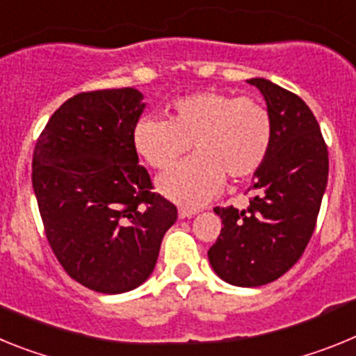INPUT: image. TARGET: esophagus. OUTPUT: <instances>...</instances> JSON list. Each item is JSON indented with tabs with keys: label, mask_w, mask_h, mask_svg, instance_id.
Wrapping results in <instances>:
<instances>
[{
	"label": "esophagus",
	"mask_w": 356,
	"mask_h": 356,
	"mask_svg": "<svg viewBox=\"0 0 356 356\" xmlns=\"http://www.w3.org/2000/svg\"><path fill=\"white\" fill-rule=\"evenodd\" d=\"M197 213L196 209H184L181 207L180 210H178V216H180V219H191V217H194Z\"/></svg>",
	"instance_id": "34e87169"
}]
</instances>
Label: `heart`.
<instances>
[{
  "label": "heart",
  "mask_w": 356,
  "mask_h": 356,
  "mask_svg": "<svg viewBox=\"0 0 356 356\" xmlns=\"http://www.w3.org/2000/svg\"><path fill=\"white\" fill-rule=\"evenodd\" d=\"M131 139L155 169L172 165L193 144L196 155L163 172L159 191L180 205L200 207L221 191L226 176L242 180L262 168L275 127L271 112L253 97L197 90L175 99L169 119H139Z\"/></svg>",
  "instance_id": "obj_1"
}]
</instances>
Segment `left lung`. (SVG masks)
<instances>
[{
    "label": "left lung",
    "instance_id": "left-lung-1",
    "mask_svg": "<svg viewBox=\"0 0 356 356\" xmlns=\"http://www.w3.org/2000/svg\"><path fill=\"white\" fill-rule=\"evenodd\" d=\"M248 83L262 92L275 139L254 172L250 207H216L222 228L209 250L219 278L237 287L271 284L294 266L316 229L328 184V147L319 122L300 96L264 78Z\"/></svg>",
    "mask_w": 356,
    "mask_h": 356
}]
</instances>
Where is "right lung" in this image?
<instances>
[{"instance_id":"right-lung-1","label":"right lung","mask_w":356,"mask_h":356,"mask_svg":"<svg viewBox=\"0 0 356 356\" xmlns=\"http://www.w3.org/2000/svg\"><path fill=\"white\" fill-rule=\"evenodd\" d=\"M143 97L131 87L69 97L33 151L31 184L49 246L72 280L103 294L149 278L178 217L139 165L131 137Z\"/></svg>"}]
</instances>
